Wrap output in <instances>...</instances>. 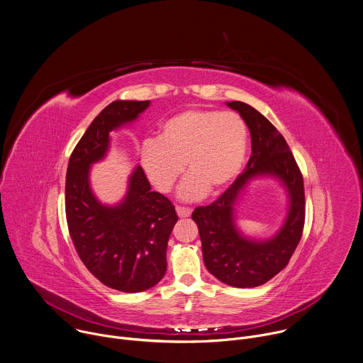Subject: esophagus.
<instances>
[{"label":"esophagus","mask_w":363,"mask_h":363,"mask_svg":"<svg viewBox=\"0 0 363 363\" xmlns=\"http://www.w3.org/2000/svg\"><path fill=\"white\" fill-rule=\"evenodd\" d=\"M177 213L179 218H188L191 216L192 211L189 208H184V206H177Z\"/></svg>","instance_id":"34e87169"}]
</instances>
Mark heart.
Here are the masks:
<instances>
[{
    "instance_id": "b5f03b06",
    "label": "heart",
    "mask_w": 363,
    "mask_h": 363,
    "mask_svg": "<svg viewBox=\"0 0 363 363\" xmlns=\"http://www.w3.org/2000/svg\"><path fill=\"white\" fill-rule=\"evenodd\" d=\"M248 127L242 116L226 111L186 109L161 124L158 140L140 147V165L150 182L169 192L184 172L179 198L196 201L228 188L245 164Z\"/></svg>"
}]
</instances>
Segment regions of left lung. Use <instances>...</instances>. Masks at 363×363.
Instances as JSON below:
<instances>
[{"instance_id": "obj_1", "label": "left lung", "mask_w": 363, "mask_h": 363, "mask_svg": "<svg viewBox=\"0 0 363 363\" xmlns=\"http://www.w3.org/2000/svg\"><path fill=\"white\" fill-rule=\"evenodd\" d=\"M251 133L252 154L245 171L211 205L198 206L192 219L198 225L206 269L235 288H255L279 274L294 255L305 222L303 178L279 131L254 106L232 101ZM258 177L277 179L289 198L281 228L267 240L245 235L235 225V206L247 185Z\"/></svg>"}]
</instances>
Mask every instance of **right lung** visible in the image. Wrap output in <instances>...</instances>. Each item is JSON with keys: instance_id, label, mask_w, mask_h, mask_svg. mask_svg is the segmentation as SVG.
<instances>
[{"instance_id": "obj_1", "label": "right lung", "mask_w": 363, "mask_h": 363, "mask_svg": "<svg viewBox=\"0 0 363 363\" xmlns=\"http://www.w3.org/2000/svg\"><path fill=\"white\" fill-rule=\"evenodd\" d=\"M150 104L119 99L106 105L77 144L67 169L65 213L74 247L98 281L128 294L147 291L164 278L178 215L168 198L151 191L140 165L128 178L125 196L115 205L95 196L89 172L106 157L109 134L133 124Z\"/></svg>"}]
</instances>
